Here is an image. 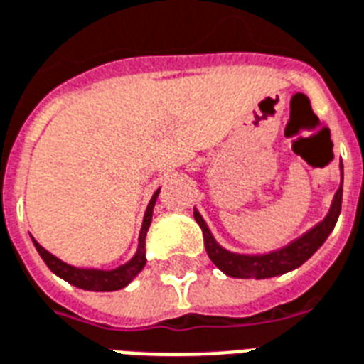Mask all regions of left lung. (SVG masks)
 Here are the masks:
<instances>
[{
  "label": "left lung",
  "mask_w": 364,
  "mask_h": 364,
  "mask_svg": "<svg viewBox=\"0 0 364 364\" xmlns=\"http://www.w3.org/2000/svg\"><path fill=\"white\" fill-rule=\"evenodd\" d=\"M342 210V186L338 188L334 201L331 205V210L325 216V220L319 222L317 226L311 228L308 233H304L302 237L292 241L290 245L283 249L273 250L267 255H237V252H230L224 247L216 243L213 233L207 228L203 216L197 210H193L196 222L203 230V237H205V249H207L208 258L220 272H224L230 277L237 279H267L275 277V275H283V273L296 269L314 256V252L319 249L321 245L325 243L326 237L336 226L338 216Z\"/></svg>",
  "instance_id": "obj_1"
}]
</instances>
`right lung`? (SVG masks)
<instances>
[{
    "label": "right lung",
    "mask_w": 364,
    "mask_h": 364,
    "mask_svg": "<svg viewBox=\"0 0 364 364\" xmlns=\"http://www.w3.org/2000/svg\"><path fill=\"white\" fill-rule=\"evenodd\" d=\"M157 196H159V190L154 193L151 201L148 203L146 214H144L142 230H140V237H138L136 255L132 256L127 264L115 267V269H83V267L70 266L66 262L58 260L55 255H50L49 250H45L33 237L32 241L33 245H36V249H38L39 256L43 258V262L47 264V267H49L50 272L56 273L58 277H62L70 284H74V287L83 290H95V292H112V290H119L131 283L132 279L136 277L138 273L144 269V266H146V249H144L146 243H144V241H146V233H148V228H150L151 224V214H154Z\"/></svg>",
    "instance_id": "right-lung-1"
}]
</instances>
